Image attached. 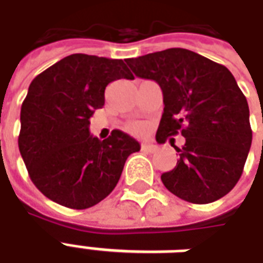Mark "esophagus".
<instances>
[{"label":"esophagus","mask_w":263,"mask_h":263,"mask_svg":"<svg viewBox=\"0 0 263 263\" xmlns=\"http://www.w3.org/2000/svg\"><path fill=\"white\" fill-rule=\"evenodd\" d=\"M141 149H142V151H146V152H155V151H156V145H154V143L142 142Z\"/></svg>","instance_id":"obj_1"}]
</instances>
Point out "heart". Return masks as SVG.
Listing matches in <instances>:
<instances>
[{
  "label": "heart",
  "instance_id": "heart-1",
  "mask_svg": "<svg viewBox=\"0 0 263 263\" xmlns=\"http://www.w3.org/2000/svg\"><path fill=\"white\" fill-rule=\"evenodd\" d=\"M129 131L135 132V134H142V132L145 131V126H143L142 124L135 122V124H131V125H129Z\"/></svg>",
  "mask_w": 263,
  "mask_h": 263
}]
</instances>
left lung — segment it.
Returning <instances> with one entry per match:
<instances>
[{
  "instance_id": "1",
  "label": "left lung",
  "mask_w": 263,
  "mask_h": 263,
  "mask_svg": "<svg viewBox=\"0 0 263 263\" xmlns=\"http://www.w3.org/2000/svg\"><path fill=\"white\" fill-rule=\"evenodd\" d=\"M135 76L155 80L163 92L158 143L182 132L176 166L160 179L194 204L230 193L242 175L252 142L247 98L226 66L182 48L126 59ZM173 139H171V143Z\"/></svg>"
}]
</instances>
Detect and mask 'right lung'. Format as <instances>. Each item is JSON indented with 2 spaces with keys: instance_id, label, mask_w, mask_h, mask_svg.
<instances>
[{
  "instance_id": "obj_1",
  "label": "right lung",
  "mask_w": 263,
  "mask_h": 263,
  "mask_svg": "<svg viewBox=\"0 0 263 263\" xmlns=\"http://www.w3.org/2000/svg\"><path fill=\"white\" fill-rule=\"evenodd\" d=\"M134 79L121 59L70 54L32 80L21 107L18 146L33 184L54 203L84 210L107 197L120 180L138 141L114 129L107 139L90 135L105 87Z\"/></svg>"
}]
</instances>
